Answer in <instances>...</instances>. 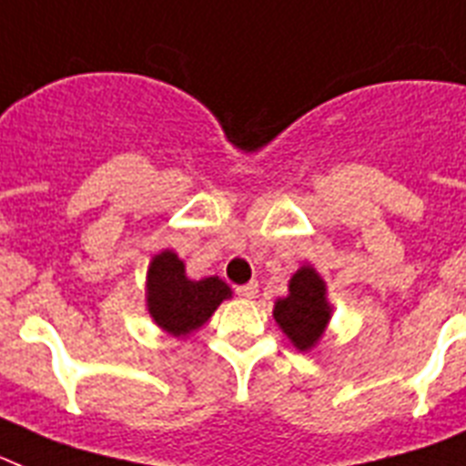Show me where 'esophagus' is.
<instances>
[{
    "label": "esophagus",
    "mask_w": 466,
    "mask_h": 466,
    "mask_svg": "<svg viewBox=\"0 0 466 466\" xmlns=\"http://www.w3.org/2000/svg\"><path fill=\"white\" fill-rule=\"evenodd\" d=\"M237 293H239L241 299H248V300L256 299V296H258V284H256V281H248V284H244V287L237 289Z\"/></svg>",
    "instance_id": "34e87169"
}]
</instances>
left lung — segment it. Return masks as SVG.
<instances>
[{"mask_svg":"<svg viewBox=\"0 0 466 466\" xmlns=\"http://www.w3.org/2000/svg\"><path fill=\"white\" fill-rule=\"evenodd\" d=\"M334 306L327 299V281L312 265H303L289 279V293L275 300L272 318L281 334L300 353H310L329 327Z\"/></svg>","mask_w":466,"mask_h":466,"instance_id":"obj_1","label":"left lung"}]
</instances>
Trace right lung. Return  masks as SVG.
Segmentation results:
<instances>
[{
	"instance_id": "obj_1",
	"label": "right lung",
	"mask_w": 466,
	"mask_h": 466,
	"mask_svg": "<svg viewBox=\"0 0 466 466\" xmlns=\"http://www.w3.org/2000/svg\"><path fill=\"white\" fill-rule=\"evenodd\" d=\"M227 299H232V289L220 277L189 279L185 260L173 248H163L148 263V318L175 339H187L201 329Z\"/></svg>"
}]
</instances>
